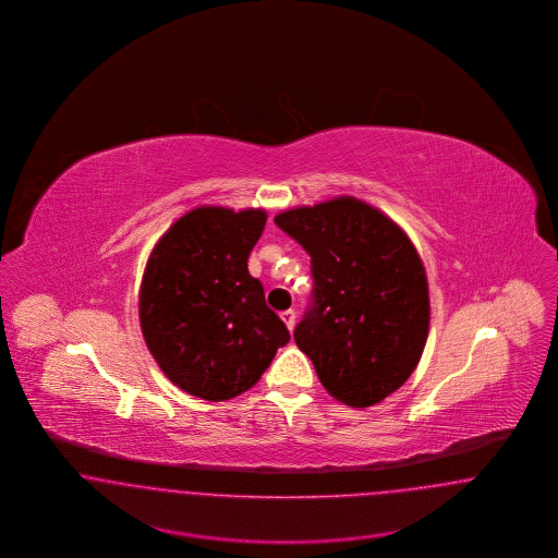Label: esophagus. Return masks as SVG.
I'll list each match as a JSON object with an SVG mask.
<instances>
[{
    "label": "esophagus",
    "instance_id": "34e87169",
    "mask_svg": "<svg viewBox=\"0 0 558 558\" xmlns=\"http://www.w3.org/2000/svg\"><path fill=\"white\" fill-rule=\"evenodd\" d=\"M280 318H282V322L287 324V328H289V330H292V328H294V319H296V316H294V312H292V310H287V312H282V314H280Z\"/></svg>",
    "mask_w": 558,
    "mask_h": 558
}]
</instances>
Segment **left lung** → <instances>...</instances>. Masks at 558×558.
I'll return each instance as SVG.
<instances>
[{
    "label": "left lung",
    "mask_w": 558,
    "mask_h": 558,
    "mask_svg": "<svg viewBox=\"0 0 558 558\" xmlns=\"http://www.w3.org/2000/svg\"><path fill=\"white\" fill-rule=\"evenodd\" d=\"M312 257V303L294 343L332 398L368 408L398 391L428 335L425 267L396 221L341 196L276 215Z\"/></svg>",
    "instance_id": "1"
}]
</instances>
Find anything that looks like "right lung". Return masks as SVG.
Listing matches in <instances>:
<instances>
[{
  "label": "right lung",
  "mask_w": 558,
  "mask_h": 558,
  "mask_svg": "<svg viewBox=\"0 0 558 558\" xmlns=\"http://www.w3.org/2000/svg\"><path fill=\"white\" fill-rule=\"evenodd\" d=\"M266 219L262 209L198 207L150 253L140 289L142 335L160 371L190 396L236 398L291 341L248 274Z\"/></svg>",
  "instance_id": "add662e5"
}]
</instances>
